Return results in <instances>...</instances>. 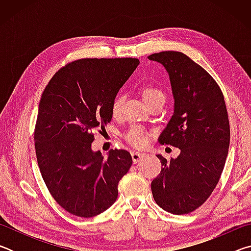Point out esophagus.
Segmentation results:
<instances>
[{
	"instance_id": "1",
	"label": "esophagus",
	"mask_w": 251,
	"mask_h": 251,
	"mask_svg": "<svg viewBox=\"0 0 251 251\" xmlns=\"http://www.w3.org/2000/svg\"><path fill=\"white\" fill-rule=\"evenodd\" d=\"M144 157H145V154H143L141 151H131V158H133L134 164H137Z\"/></svg>"
}]
</instances>
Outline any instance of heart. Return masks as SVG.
I'll list each match as a JSON object with an SVG mask.
<instances>
[{"label": "heart", "instance_id": "heart-1", "mask_svg": "<svg viewBox=\"0 0 251 251\" xmlns=\"http://www.w3.org/2000/svg\"><path fill=\"white\" fill-rule=\"evenodd\" d=\"M142 94L144 100L150 105L152 101L157 100H165V94L163 91H160L158 87L154 86V85H145L142 88ZM123 103H124V95L123 94H117L112 101V114L113 116H118L122 112ZM124 137L127 142L131 144L133 146L136 147H142L146 144L147 142V133L146 130L141 126L134 125L131 126L130 128L126 131Z\"/></svg>", "mask_w": 251, "mask_h": 251}]
</instances>
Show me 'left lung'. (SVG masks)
Returning <instances> with one entry per match:
<instances>
[{
	"label": "left lung",
	"mask_w": 251,
	"mask_h": 251,
	"mask_svg": "<svg viewBox=\"0 0 251 251\" xmlns=\"http://www.w3.org/2000/svg\"><path fill=\"white\" fill-rule=\"evenodd\" d=\"M148 59L167 71L175 101L158 141L180 150L175 159L157 155L163 167L151 181L152 197L171 214H188L210 196L226 163L230 142L226 104L216 80L184 53L165 50Z\"/></svg>",
	"instance_id": "1"
}]
</instances>
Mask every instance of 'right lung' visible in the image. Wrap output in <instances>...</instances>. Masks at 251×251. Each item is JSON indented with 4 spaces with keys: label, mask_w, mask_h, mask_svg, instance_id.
I'll return each mask as SVG.
<instances>
[{
    "label": "right lung",
    "mask_w": 251,
    "mask_h": 251,
    "mask_svg": "<svg viewBox=\"0 0 251 251\" xmlns=\"http://www.w3.org/2000/svg\"><path fill=\"white\" fill-rule=\"evenodd\" d=\"M137 58H82L55 73L42 94L34 141L50 195L70 214L90 218L116 201L118 182L133 164L124 150H92V129L112 121V101Z\"/></svg>",
    "instance_id": "add662e5"
}]
</instances>
